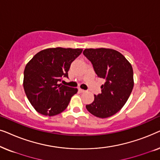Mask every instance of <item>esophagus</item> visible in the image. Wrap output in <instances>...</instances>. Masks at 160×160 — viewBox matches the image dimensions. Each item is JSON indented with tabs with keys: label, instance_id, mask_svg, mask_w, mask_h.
<instances>
[{
	"label": "esophagus",
	"instance_id": "1",
	"mask_svg": "<svg viewBox=\"0 0 160 160\" xmlns=\"http://www.w3.org/2000/svg\"><path fill=\"white\" fill-rule=\"evenodd\" d=\"M78 91H79L80 92H85L84 89H81V88L78 89Z\"/></svg>",
	"mask_w": 160,
	"mask_h": 160
}]
</instances>
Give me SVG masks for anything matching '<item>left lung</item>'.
Returning a JSON list of instances; mask_svg holds the SVG:
<instances>
[{
	"mask_svg": "<svg viewBox=\"0 0 160 160\" xmlns=\"http://www.w3.org/2000/svg\"><path fill=\"white\" fill-rule=\"evenodd\" d=\"M83 54L92 64L98 77L106 81L101 86V93L94 95V101L86 105V108L97 117H110L124 106L132 92V65L114 49H85Z\"/></svg>",
	"mask_w": 160,
	"mask_h": 160,
	"instance_id": "8db88e82",
	"label": "left lung"
}]
</instances>
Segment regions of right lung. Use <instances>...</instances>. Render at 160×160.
Returning <instances> with one entry per match:
<instances>
[{
    "mask_svg": "<svg viewBox=\"0 0 160 160\" xmlns=\"http://www.w3.org/2000/svg\"><path fill=\"white\" fill-rule=\"evenodd\" d=\"M82 49L49 48L37 53L26 65L23 87L34 108L44 116L58 115L68 106L78 89L60 84L68 78L70 67Z\"/></svg>",
    "mask_w": 160,
    "mask_h": 160,
    "instance_id": "1",
    "label": "right lung"
}]
</instances>
